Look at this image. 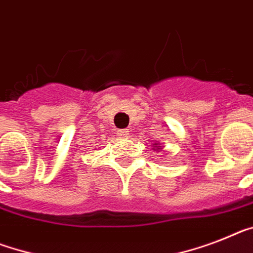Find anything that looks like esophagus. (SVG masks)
<instances>
[{
	"mask_svg": "<svg viewBox=\"0 0 253 253\" xmlns=\"http://www.w3.org/2000/svg\"><path fill=\"white\" fill-rule=\"evenodd\" d=\"M128 132H130L128 128H122V130L117 131V135H118L120 137H127L128 136Z\"/></svg>",
	"mask_w": 253,
	"mask_h": 253,
	"instance_id": "34e87169",
	"label": "esophagus"
}]
</instances>
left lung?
Here are the masks:
<instances>
[{"label": "left lung", "instance_id": "left-lung-1", "mask_svg": "<svg viewBox=\"0 0 253 253\" xmlns=\"http://www.w3.org/2000/svg\"><path fill=\"white\" fill-rule=\"evenodd\" d=\"M153 149H156V150H161V149H162V146L159 145L158 143H154V144H153Z\"/></svg>", "mask_w": 253, "mask_h": 253}]
</instances>
